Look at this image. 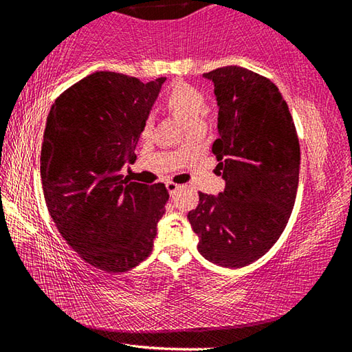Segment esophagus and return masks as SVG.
<instances>
[{"label":"esophagus","mask_w":352,"mask_h":352,"mask_svg":"<svg viewBox=\"0 0 352 352\" xmlns=\"http://www.w3.org/2000/svg\"><path fill=\"white\" fill-rule=\"evenodd\" d=\"M166 188H168V190H169V194L172 195V197H174V195H175V192H177V190L182 188V184H177V183H172V182H169V183H166Z\"/></svg>","instance_id":"obj_1"}]
</instances>
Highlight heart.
<instances>
[{"label":"heart","mask_w":352,"mask_h":352,"mask_svg":"<svg viewBox=\"0 0 352 352\" xmlns=\"http://www.w3.org/2000/svg\"><path fill=\"white\" fill-rule=\"evenodd\" d=\"M164 107L177 119H180L183 126L189 130L204 127V116L206 113V99L204 93L197 88L188 85L184 82H177L169 88L163 99ZM152 127V119H146L142 126V133H147Z\"/></svg>","instance_id":"heart-1"}]
</instances>
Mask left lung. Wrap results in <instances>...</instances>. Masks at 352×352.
<instances>
[{
  "label": "left lung",
  "instance_id": "obj_1",
  "mask_svg": "<svg viewBox=\"0 0 352 352\" xmlns=\"http://www.w3.org/2000/svg\"><path fill=\"white\" fill-rule=\"evenodd\" d=\"M214 83L217 133L212 153L225 180L219 195L199 192L188 212L199 252L212 264L241 269L283 234L300 178V142L275 83L242 67L204 74Z\"/></svg>",
  "mask_w": 352,
  "mask_h": 352
}]
</instances>
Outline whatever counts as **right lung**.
Instances as JSON below:
<instances>
[{
  "instance_id": "add662e5",
  "label": "right lung",
  "mask_w": 352,
  "mask_h": 352,
  "mask_svg": "<svg viewBox=\"0 0 352 352\" xmlns=\"http://www.w3.org/2000/svg\"><path fill=\"white\" fill-rule=\"evenodd\" d=\"M166 77L96 71L52 104L40 155L45 201L58 233L83 261L109 273L133 269L152 252L169 199L163 183L124 178Z\"/></svg>"
}]
</instances>
